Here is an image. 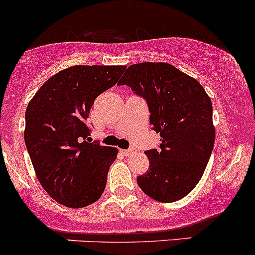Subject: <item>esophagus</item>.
Returning <instances> with one entry per match:
<instances>
[{
	"instance_id": "esophagus-1",
	"label": "esophagus",
	"mask_w": 255,
	"mask_h": 255,
	"mask_svg": "<svg viewBox=\"0 0 255 255\" xmlns=\"http://www.w3.org/2000/svg\"><path fill=\"white\" fill-rule=\"evenodd\" d=\"M122 153L124 154V156H131V154L133 153V149L130 148V149H122Z\"/></svg>"
}]
</instances>
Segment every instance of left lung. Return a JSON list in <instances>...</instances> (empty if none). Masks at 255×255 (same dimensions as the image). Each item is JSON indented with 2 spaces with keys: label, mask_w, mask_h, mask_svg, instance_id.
<instances>
[{
  "label": "left lung",
  "mask_w": 255,
  "mask_h": 255,
  "mask_svg": "<svg viewBox=\"0 0 255 255\" xmlns=\"http://www.w3.org/2000/svg\"><path fill=\"white\" fill-rule=\"evenodd\" d=\"M118 85L146 99L149 124L161 136L159 149L145 152L149 167L137 177L138 186L161 203L184 198L200 182L214 148L211 99L195 78L166 62L131 65Z\"/></svg>",
  "instance_id": "8db88e82"
}]
</instances>
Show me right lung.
<instances>
[{"mask_svg":"<svg viewBox=\"0 0 255 255\" xmlns=\"http://www.w3.org/2000/svg\"><path fill=\"white\" fill-rule=\"evenodd\" d=\"M127 66L76 65L55 73L25 110L24 141L36 178L61 205L80 209L103 194L118 148L85 141L94 99Z\"/></svg>","mask_w":255,"mask_h":255,"instance_id":"right-lung-1","label":"right lung"}]
</instances>
